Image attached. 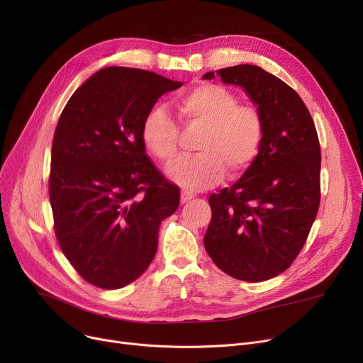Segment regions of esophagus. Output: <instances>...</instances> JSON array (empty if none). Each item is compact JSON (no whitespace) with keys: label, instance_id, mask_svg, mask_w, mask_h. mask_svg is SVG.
<instances>
[{"label":"esophagus","instance_id":"esophagus-1","mask_svg":"<svg viewBox=\"0 0 363 363\" xmlns=\"http://www.w3.org/2000/svg\"><path fill=\"white\" fill-rule=\"evenodd\" d=\"M196 197V194L193 191H188V189H184L181 191V203H188L189 200H193Z\"/></svg>","mask_w":363,"mask_h":363}]
</instances>
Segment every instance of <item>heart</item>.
<instances>
[{"label":"heart","instance_id":"b5f03b06","mask_svg":"<svg viewBox=\"0 0 363 363\" xmlns=\"http://www.w3.org/2000/svg\"><path fill=\"white\" fill-rule=\"evenodd\" d=\"M182 126L200 129L194 140L197 155L167 169L169 178L186 189L211 188L223 177H240L259 157L264 122L252 104H241L237 94L219 84L204 82L182 92L174 101ZM181 129L163 107L150 108L141 123V140L150 155L170 163L179 155Z\"/></svg>","mask_w":363,"mask_h":363}]
</instances>
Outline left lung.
Instances as JSON below:
<instances>
[{
	"instance_id": "left-lung-1",
	"label": "left lung",
	"mask_w": 363,
	"mask_h": 363,
	"mask_svg": "<svg viewBox=\"0 0 363 363\" xmlns=\"http://www.w3.org/2000/svg\"><path fill=\"white\" fill-rule=\"evenodd\" d=\"M222 82L242 86L264 122L259 157L230 188L208 197L212 220L204 247L233 278L271 279L298 256L320 203V145L300 95L259 66L218 70ZM215 78L213 72L203 79Z\"/></svg>"
}]
</instances>
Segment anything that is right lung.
Returning <instances> with one entry per match:
<instances>
[{"mask_svg":"<svg viewBox=\"0 0 363 363\" xmlns=\"http://www.w3.org/2000/svg\"><path fill=\"white\" fill-rule=\"evenodd\" d=\"M182 86L148 70L111 66L82 84L57 123L48 179L54 233L86 282L118 290L155 259L162 220L179 188L145 155L141 123L164 92Z\"/></svg>","mask_w":363,"mask_h":363,"instance_id":"obj_1","label":"right lung"}]
</instances>
